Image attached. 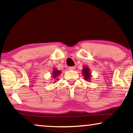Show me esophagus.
Returning <instances> with one entry per match:
<instances>
[{
    "label": "esophagus",
    "mask_w": 133,
    "mask_h": 133,
    "mask_svg": "<svg viewBox=\"0 0 133 133\" xmlns=\"http://www.w3.org/2000/svg\"><path fill=\"white\" fill-rule=\"evenodd\" d=\"M75 69H76L75 66H71V67H69V70H74Z\"/></svg>",
    "instance_id": "1"
}]
</instances>
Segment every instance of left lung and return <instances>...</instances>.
<instances>
[{"instance_id":"8db88e82","label":"left lung","mask_w":133,"mask_h":133,"mask_svg":"<svg viewBox=\"0 0 133 133\" xmlns=\"http://www.w3.org/2000/svg\"><path fill=\"white\" fill-rule=\"evenodd\" d=\"M83 73L84 76H85V79L86 81L88 79H89L90 77H91V76H90V74L89 70L88 69V67H85V68L83 69Z\"/></svg>"}]
</instances>
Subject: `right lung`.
Segmentation results:
<instances>
[{
  "label": "right lung",
  "mask_w": 133,
  "mask_h": 133,
  "mask_svg": "<svg viewBox=\"0 0 133 133\" xmlns=\"http://www.w3.org/2000/svg\"><path fill=\"white\" fill-rule=\"evenodd\" d=\"M60 73H61V71L58 70H57V69H56L55 70H54L53 71V73H52V74H53L54 78H56L59 74H60Z\"/></svg>",
  "instance_id": "add662e5"
}]
</instances>
